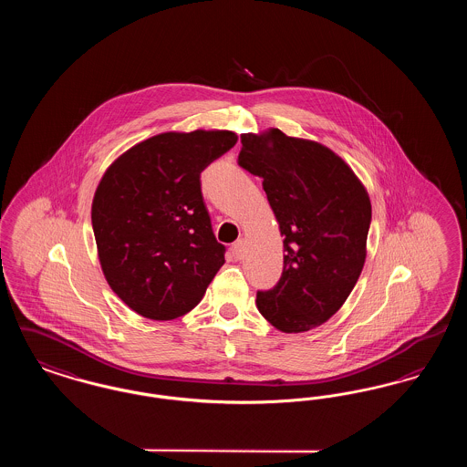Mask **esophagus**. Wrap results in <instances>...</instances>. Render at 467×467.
<instances>
[{"label":"esophagus","instance_id":"1","mask_svg":"<svg viewBox=\"0 0 467 467\" xmlns=\"http://www.w3.org/2000/svg\"><path fill=\"white\" fill-rule=\"evenodd\" d=\"M233 255L234 259H242L244 255V240H238L233 244Z\"/></svg>","mask_w":467,"mask_h":467}]
</instances>
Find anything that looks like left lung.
Segmentation results:
<instances>
[{
  "label": "left lung",
  "mask_w": 467,
  "mask_h": 467,
  "mask_svg": "<svg viewBox=\"0 0 467 467\" xmlns=\"http://www.w3.org/2000/svg\"><path fill=\"white\" fill-rule=\"evenodd\" d=\"M238 164L263 178L284 234L278 284L257 292V308L284 333H305L347 301L366 261L371 202L364 185L327 147L280 130L242 134Z\"/></svg>",
  "instance_id": "obj_1"
}]
</instances>
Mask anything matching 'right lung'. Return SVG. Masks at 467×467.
<instances>
[{
  "label": "right lung",
  "mask_w": 467,
  "mask_h": 467,
  "mask_svg": "<svg viewBox=\"0 0 467 467\" xmlns=\"http://www.w3.org/2000/svg\"><path fill=\"white\" fill-rule=\"evenodd\" d=\"M238 141L233 131L152 136L119 157L92 201V229L111 290L141 317L192 310L223 265L201 171Z\"/></svg>",
  "instance_id": "add662e5"
}]
</instances>
